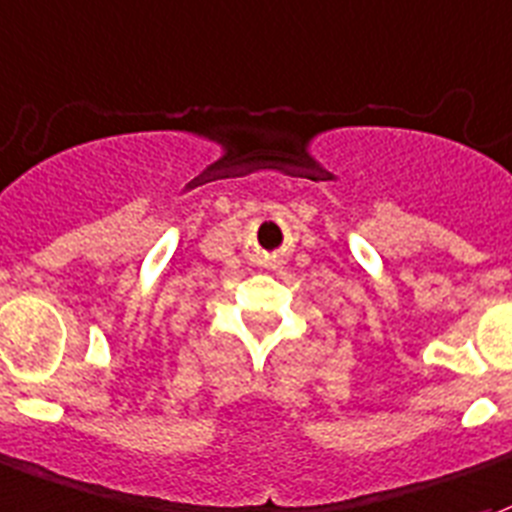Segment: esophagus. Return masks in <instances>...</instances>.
<instances>
[{
  "mask_svg": "<svg viewBox=\"0 0 512 512\" xmlns=\"http://www.w3.org/2000/svg\"><path fill=\"white\" fill-rule=\"evenodd\" d=\"M278 264H280V261L275 259V256H272V259H270V267H272V270H275V267H278Z\"/></svg>",
  "mask_w": 512,
  "mask_h": 512,
  "instance_id": "34e87169",
  "label": "esophagus"
}]
</instances>
